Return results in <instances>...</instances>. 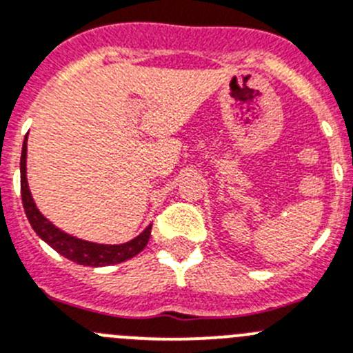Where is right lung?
<instances>
[{"label": "right lung", "instance_id": "1", "mask_svg": "<svg viewBox=\"0 0 353 353\" xmlns=\"http://www.w3.org/2000/svg\"><path fill=\"white\" fill-rule=\"evenodd\" d=\"M21 193L26 216H28L36 235L43 242H47L59 254L68 258L69 261L78 263V265L94 266V268L118 265V263H123L139 254L144 247H146L148 240H150L151 225H148L136 239L128 240V242L97 243L90 242V240L78 239L74 235H69L64 230L55 226L48 217L43 216L41 210L36 205L34 199H32L31 190H29L28 184V136H26L24 144H22L21 154Z\"/></svg>", "mask_w": 353, "mask_h": 353}]
</instances>
